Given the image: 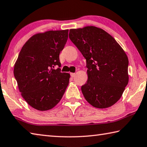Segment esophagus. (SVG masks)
Returning <instances> with one entry per match:
<instances>
[{
    "label": "esophagus",
    "mask_w": 147,
    "mask_h": 147,
    "mask_svg": "<svg viewBox=\"0 0 147 147\" xmlns=\"http://www.w3.org/2000/svg\"><path fill=\"white\" fill-rule=\"evenodd\" d=\"M75 75H76L75 73H71V76L72 78H74V76H75Z\"/></svg>",
    "instance_id": "obj_1"
}]
</instances>
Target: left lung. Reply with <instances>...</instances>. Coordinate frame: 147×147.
Segmentation results:
<instances>
[{"mask_svg": "<svg viewBox=\"0 0 147 147\" xmlns=\"http://www.w3.org/2000/svg\"><path fill=\"white\" fill-rule=\"evenodd\" d=\"M69 36L87 60L88 80L82 86L85 99L95 108L113 106L129 82L124 50L110 34L94 26L73 28Z\"/></svg>", "mask_w": 147, "mask_h": 147, "instance_id": "1", "label": "left lung"}]
</instances>
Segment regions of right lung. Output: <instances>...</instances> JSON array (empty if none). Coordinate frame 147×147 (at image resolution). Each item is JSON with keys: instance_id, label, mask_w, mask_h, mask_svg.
<instances>
[{"instance_id": "add662e5", "label": "right lung", "mask_w": 147, "mask_h": 147, "mask_svg": "<svg viewBox=\"0 0 147 147\" xmlns=\"http://www.w3.org/2000/svg\"><path fill=\"white\" fill-rule=\"evenodd\" d=\"M69 30H49L32 36L23 46L14 66V75L22 96L39 111L52 109L61 100L70 74L61 73L59 54Z\"/></svg>"}]
</instances>
